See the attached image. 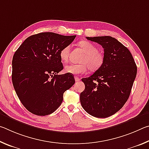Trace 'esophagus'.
Listing matches in <instances>:
<instances>
[{"mask_svg":"<svg viewBox=\"0 0 149 149\" xmlns=\"http://www.w3.org/2000/svg\"><path fill=\"white\" fill-rule=\"evenodd\" d=\"M74 79H75V81H76V82H77V81H80V78H79L77 76H75V77H74Z\"/></svg>","mask_w":149,"mask_h":149,"instance_id":"esophagus-1","label":"esophagus"}]
</instances>
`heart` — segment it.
<instances>
[{
    "label": "heart",
    "mask_w": 149,
    "mask_h": 149,
    "mask_svg": "<svg viewBox=\"0 0 149 149\" xmlns=\"http://www.w3.org/2000/svg\"><path fill=\"white\" fill-rule=\"evenodd\" d=\"M79 46L85 53V56L81 60V64H68L65 65L64 70L66 73L71 74H80L86 72L89 67L91 71H96L102 66L104 62V55L98 50V48L92 42L87 41H81L79 42ZM71 46L67 45L62 49L60 52V57L63 62L68 61Z\"/></svg>",
    "instance_id": "1"
}]
</instances>
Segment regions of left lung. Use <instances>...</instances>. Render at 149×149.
<instances>
[{
    "instance_id": "obj_1",
    "label": "left lung",
    "mask_w": 149,
    "mask_h": 149,
    "mask_svg": "<svg viewBox=\"0 0 149 149\" xmlns=\"http://www.w3.org/2000/svg\"><path fill=\"white\" fill-rule=\"evenodd\" d=\"M104 49V64L89 77L83 78L85 88L80 94L82 107L96 118L109 117L129 99L137 75L135 60L127 47L110 36L86 37Z\"/></svg>"
}]
</instances>
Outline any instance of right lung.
I'll return each mask as SVG.
<instances>
[{
    "mask_svg": "<svg viewBox=\"0 0 149 149\" xmlns=\"http://www.w3.org/2000/svg\"><path fill=\"white\" fill-rule=\"evenodd\" d=\"M76 35L40 33L25 40L12 59V84L22 104L32 114L53 113L63 94L75 84L72 74L58 75L63 70L60 52Z\"/></svg>",
    "mask_w": 149,
    "mask_h": 149,
    "instance_id": "1",
    "label": "right lung"
}]
</instances>
